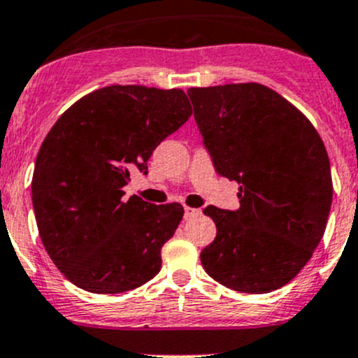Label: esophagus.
Returning a JSON list of instances; mask_svg holds the SVG:
<instances>
[{
    "label": "esophagus",
    "mask_w": 358,
    "mask_h": 358,
    "mask_svg": "<svg viewBox=\"0 0 358 358\" xmlns=\"http://www.w3.org/2000/svg\"><path fill=\"white\" fill-rule=\"evenodd\" d=\"M201 210L200 208H193V207H184V219H191V217H196L200 215Z\"/></svg>",
    "instance_id": "1"
}]
</instances>
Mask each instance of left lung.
<instances>
[{
	"label": "left lung",
	"instance_id": "obj_1",
	"mask_svg": "<svg viewBox=\"0 0 358 358\" xmlns=\"http://www.w3.org/2000/svg\"><path fill=\"white\" fill-rule=\"evenodd\" d=\"M187 95L215 172L240 184L238 210L203 208L217 235L201 250V264L233 291H277L324 236L332 203L324 143L296 106L264 85L189 88Z\"/></svg>",
	"mask_w": 358,
	"mask_h": 358
}]
</instances>
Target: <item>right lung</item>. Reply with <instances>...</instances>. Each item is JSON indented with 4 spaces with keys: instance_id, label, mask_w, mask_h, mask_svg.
<instances>
[{
    "instance_id": "obj_1",
    "label": "right lung",
    "mask_w": 358,
    "mask_h": 358,
    "mask_svg": "<svg viewBox=\"0 0 358 358\" xmlns=\"http://www.w3.org/2000/svg\"><path fill=\"white\" fill-rule=\"evenodd\" d=\"M179 88L111 85L74 102L45 137L34 165L33 207L48 256L64 277L95 294L150 282L180 203L123 200L130 174H148L155 148L191 116Z\"/></svg>"
}]
</instances>
